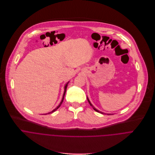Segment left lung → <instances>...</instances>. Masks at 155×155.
Here are the masks:
<instances>
[{
    "instance_id": "8db88e82",
    "label": "left lung",
    "mask_w": 155,
    "mask_h": 155,
    "mask_svg": "<svg viewBox=\"0 0 155 155\" xmlns=\"http://www.w3.org/2000/svg\"><path fill=\"white\" fill-rule=\"evenodd\" d=\"M87 100H88V103H89L90 105V106H91L93 107V109H94L95 111H97V112H100V113H101V114H104V113H103L102 112H100L99 110H97V109H95V108L94 106H93V105L91 104V103H90V101H89V100H88V98H87Z\"/></svg>"
}]
</instances>
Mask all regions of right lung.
I'll return each instance as SVG.
<instances>
[{
  "instance_id": "1",
  "label": "right lung",
  "mask_w": 155,
  "mask_h": 155,
  "mask_svg": "<svg viewBox=\"0 0 155 155\" xmlns=\"http://www.w3.org/2000/svg\"><path fill=\"white\" fill-rule=\"evenodd\" d=\"M68 83L66 84V85H65V91H64V95H63V98H62V100H61V101L60 102V104L55 109H54L52 111H51V112H49V113H48V114H51V113H52V112H55L57 109H58L59 108V107L61 106V103H63V101H64V97H65V93H66V90H67V85H68Z\"/></svg>"
}]
</instances>
